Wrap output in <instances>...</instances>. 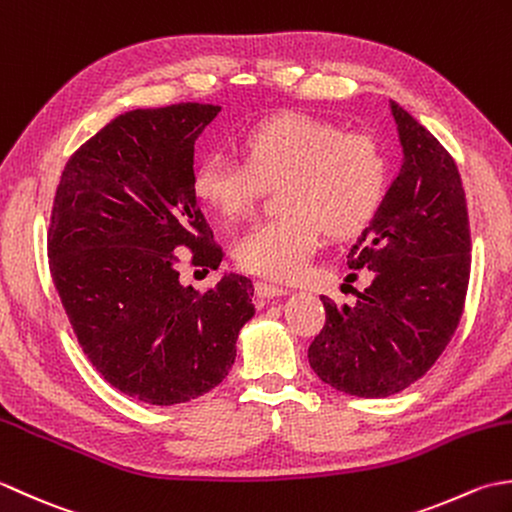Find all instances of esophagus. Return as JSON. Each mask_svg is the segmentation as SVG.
Instances as JSON below:
<instances>
[{
	"mask_svg": "<svg viewBox=\"0 0 512 512\" xmlns=\"http://www.w3.org/2000/svg\"><path fill=\"white\" fill-rule=\"evenodd\" d=\"M254 291H256V296H258L260 300H271V298H280V296L287 294L285 287L265 283V280H258V283L254 285Z\"/></svg>",
	"mask_w": 512,
	"mask_h": 512,
	"instance_id": "1",
	"label": "esophagus"
}]
</instances>
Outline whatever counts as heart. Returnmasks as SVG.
<instances>
[{
  "instance_id": "obj_1",
  "label": "heart",
  "mask_w": 512,
  "mask_h": 512,
  "mask_svg": "<svg viewBox=\"0 0 512 512\" xmlns=\"http://www.w3.org/2000/svg\"><path fill=\"white\" fill-rule=\"evenodd\" d=\"M280 185L285 214L249 227L234 258L249 274L289 280L316 254L320 227L344 238L371 223L387 192V159L364 134L283 117L247 134L243 159L214 150L194 170L196 196L225 221L245 216L265 187Z\"/></svg>"
}]
</instances>
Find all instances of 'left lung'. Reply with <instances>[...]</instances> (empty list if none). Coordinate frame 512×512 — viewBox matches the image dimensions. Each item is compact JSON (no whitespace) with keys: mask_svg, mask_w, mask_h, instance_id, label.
Masks as SVG:
<instances>
[{"mask_svg":"<svg viewBox=\"0 0 512 512\" xmlns=\"http://www.w3.org/2000/svg\"><path fill=\"white\" fill-rule=\"evenodd\" d=\"M389 108L402 165L349 249V269H369L371 285L356 305L320 296L327 322L309 347L318 378L358 398H387L433 367L462 318L471 274L457 165L402 106Z\"/></svg>","mask_w":512,"mask_h":512,"instance_id":"left-lung-1","label":"left lung"}]
</instances>
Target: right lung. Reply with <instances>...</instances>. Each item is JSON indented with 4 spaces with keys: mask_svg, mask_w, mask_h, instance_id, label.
I'll use <instances>...</instances> for the list:
<instances>
[{
    "mask_svg": "<svg viewBox=\"0 0 512 512\" xmlns=\"http://www.w3.org/2000/svg\"><path fill=\"white\" fill-rule=\"evenodd\" d=\"M221 108L176 103L114 117L70 156L52 205L48 258L81 349L114 389L154 406L218 387L256 314L254 285L223 274L198 294L179 254L218 269L198 210L194 143Z\"/></svg>",
    "mask_w": 512,
    "mask_h": 512,
    "instance_id": "1",
    "label": "right lung"
}]
</instances>
